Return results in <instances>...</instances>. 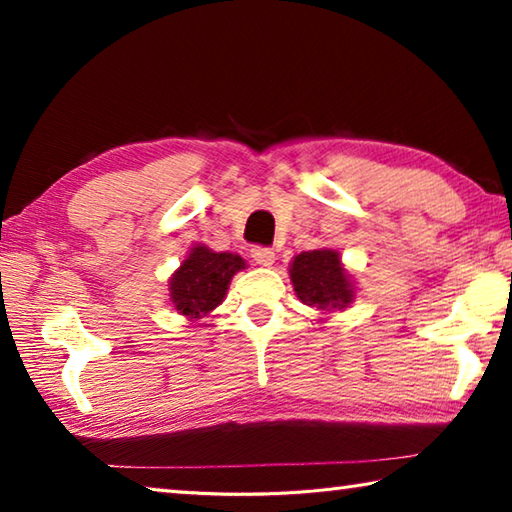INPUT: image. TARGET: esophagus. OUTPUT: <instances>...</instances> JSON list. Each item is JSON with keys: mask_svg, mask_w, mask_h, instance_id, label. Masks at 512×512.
<instances>
[{"mask_svg": "<svg viewBox=\"0 0 512 512\" xmlns=\"http://www.w3.org/2000/svg\"><path fill=\"white\" fill-rule=\"evenodd\" d=\"M250 257H253L255 264L259 266H271L275 262V250L266 246H255L250 248Z\"/></svg>", "mask_w": 512, "mask_h": 512, "instance_id": "obj_1", "label": "esophagus"}]
</instances>
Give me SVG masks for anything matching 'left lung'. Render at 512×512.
I'll list each match as a JSON object with an SVG mask.
<instances>
[{
    "instance_id": "obj_1",
    "label": "left lung",
    "mask_w": 512,
    "mask_h": 512,
    "mask_svg": "<svg viewBox=\"0 0 512 512\" xmlns=\"http://www.w3.org/2000/svg\"><path fill=\"white\" fill-rule=\"evenodd\" d=\"M293 289L305 305L327 311L352 302L354 291L345 275L339 253L329 248L302 253L289 268Z\"/></svg>"
}]
</instances>
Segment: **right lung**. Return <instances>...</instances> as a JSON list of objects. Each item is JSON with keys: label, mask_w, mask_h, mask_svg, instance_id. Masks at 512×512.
I'll use <instances>...</instances> for the list:
<instances>
[{"label": "right lung", "mask_w": 512, "mask_h": 512, "mask_svg": "<svg viewBox=\"0 0 512 512\" xmlns=\"http://www.w3.org/2000/svg\"><path fill=\"white\" fill-rule=\"evenodd\" d=\"M244 259L232 253H212L210 248L196 246L171 277V302L178 314L201 318L212 311L228 291V284Z\"/></svg>", "instance_id": "obj_1"}]
</instances>
